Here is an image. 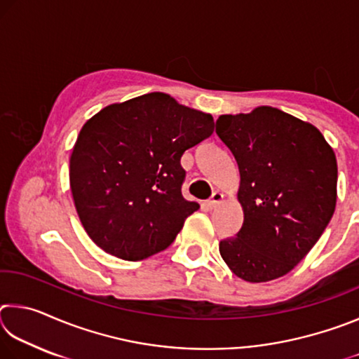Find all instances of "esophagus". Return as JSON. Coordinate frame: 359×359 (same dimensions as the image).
Listing matches in <instances>:
<instances>
[{"label": "esophagus", "instance_id": "obj_1", "mask_svg": "<svg viewBox=\"0 0 359 359\" xmlns=\"http://www.w3.org/2000/svg\"><path fill=\"white\" fill-rule=\"evenodd\" d=\"M222 199H223V194H222L220 191H214V193H212V196L208 199V203H205V204H208L209 209H212V208H215V205H217L218 203H220Z\"/></svg>", "mask_w": 359, "mask_h": 359}]
</instances>
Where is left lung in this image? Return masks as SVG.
Here are the masks:
<instances>
[{"label": "left lung", "instance_id": "1", "mask_svg": "<svg viewBox=\"0 0 359 359\" xmlns=\"http://www.w3.org/2000/svg\"><path fill=\"white\" fill-rule=\"evenodd\" d=\"M215 133L238 163L244 210L239 233L220 241L222 258L247 282L288 274L336 209V155L313 125L276 107L220 115Z\"/></svg>", "mask_w": 359, "mask_h": 359}]
</instances>
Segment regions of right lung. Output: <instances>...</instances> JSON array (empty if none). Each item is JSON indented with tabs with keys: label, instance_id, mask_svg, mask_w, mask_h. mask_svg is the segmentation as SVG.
I'll list each match as a JSON object with an SVG mask.
<instances>
[{
	"label": "right lung",
	"instance_id": "1",
	"mask_svg": "<svg viewBox=\"0 0 359 359\" xmlns=\"http://www.w3.org/2000/svg\"><path fill=\"white\" fill-rule=\"evenodd\" d=\"M212 133V115L165 93L111 104L90 118L72 149L69 182L95 244L126 261L171 245L199 209L182 196L180 158Z\"/></svg>",
	"mask_w": 359,
	"mask_h": 359
}]
</instances>
